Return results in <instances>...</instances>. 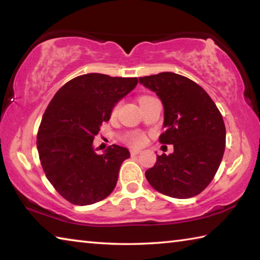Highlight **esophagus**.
<instances>
[{"label":"esophagus","instance_id":"esophagus-1","mask_svg":"<svg viewBox=\"0 0 260 260\" xmlns=\"http://www.w3.org/2000/svg\"><path fill=\"white\" fill-rule=\"evenodd\" d=\"M140 152H141V149H139V148H132V149H131V155H132V156L139 155Z\"/></svg>","mask_w":260,"mask_h":260}]
</instances>
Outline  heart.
Returning <instances> with one entry per match:
<instances>
[{
    "label": "heart",
    "instance_id": "1",
    "mask_svg": "<svg viewBox=\"0 0 260 260\" xmlns=\"http://www.w3.org/2000/svg\"><path fill=\"white\" fill-rule=\"evenodd\" d=\"M144 99H148V96H143V98L140 99V101H142V100H144ZM116 111H117V108H114L113 113H116ZM143 141H144V138H143L142 135H134L133 138L131 139V142H133V143H135V144H142Z\"/></svg>",
    "mask_w": 260,
    "mask_h": 260
}]
</instances>
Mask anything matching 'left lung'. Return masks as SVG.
Masks as SVG:
<instances>
[{"mask_svg":"<svg viewBox=\"0 0 260 260\" xmlns=\"http://www.w3.org/2000/svg\"><path fill=\"white\" fill-rule=\"evenodd\" d=\"M139 82L161 101L166 131L159 142L174 147L146 171L148 182L174 199L199 195L212 181L225 152L221 113L203 88L180 74L161 72L139 78Z\"/></svg>","mask_w":260,"mask_h":260,"instance_id":"left-lung-1","label":"left lung"}]
</instances>
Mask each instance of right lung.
<instances>
[{"label":"right lung","mask_w":260,"mask_h":260,"mask_svg":"<svg viewBox=\"0 0 260 260\" xmlns=\"http://www.w3.org/2000/svg\"><path fill=\"white\" fill-rule=\"evenodd\" d=\"M136 85L138 78L83 74L65 83L48 105L38 132L39 157L47 179L70 203L94 204L116 187L128 149L113 144L99 155L93 141Z\"/></svg>","instance_id":"obj_1"}]
</instances>
